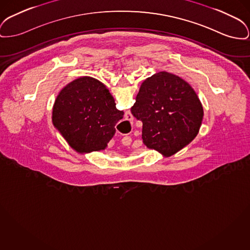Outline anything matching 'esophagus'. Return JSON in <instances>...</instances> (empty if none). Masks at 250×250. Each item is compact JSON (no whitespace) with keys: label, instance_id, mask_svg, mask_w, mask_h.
<instances>
[{"label":"esophagus","instance_id":"1","mask_svg":"<svg viewBox=\"0 0 250 250\" xmlns=\"http://www.w3.org/2000/svg\"><path fill=\"white\" fill-rule=\"evenodd\" d=\"M125 120L126 121H129V122H132L133 121V115L129 112V111H127L126 113H125ZM125 141L126 142V143H129L130 144V141H131V139H130V137H126V138H125ZM128 144V145H129ZM127 146V145H126Z\"/></svg>","mask_w":250,"mask_h":250}]
</instances>
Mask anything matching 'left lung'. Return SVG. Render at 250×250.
Listing matches in <instances>:
<instances>
[{"mask_svg": "<svg viewBox=\"0 0 250 250\" xmlns=\"http://www.w3.org/2000/svg\"><path fill=\"white\" fill-rule=\"evenodd\" d=\"M131 113L143 122L144 144L164 157L176 154L191 143L204 116L193 88L167 72L153 74L142 83Z\"/></svg>", "mask_w": 250, "mask_h": 250, "instance_id": "left-lung-1", "label": "left lung"}]
</instances>
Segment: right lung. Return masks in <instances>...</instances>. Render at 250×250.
I'll return each instance as SVG.
<instances>
[{
  "label": "right lung",
  "instance_id": "add662e5",
  "mask_svg": "<svg viewBox=\"0 0 250 250\" xmlns=\"http://www.w3.org/2000/svg\"><path fill=\"white\" fill-rule=\"evenodd\" d=\"M124 111L99 80L83 76L60 90L53 107V124L78 153L105 149Z\"/></svg>",
  "mask_w": 250,
  "mask_h": 250
}]
</instances>
